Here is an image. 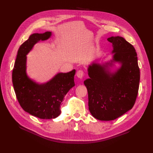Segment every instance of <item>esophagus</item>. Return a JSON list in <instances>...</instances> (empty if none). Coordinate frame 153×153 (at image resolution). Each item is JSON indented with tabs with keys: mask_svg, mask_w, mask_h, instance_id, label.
<instances>
[{
	"mask_svg": "<svg viewBox=\"0 0 153 153\" xmlns=\"http://www.w3.org/2000/svg\"><path fill=\"white\" fill-rule=\"evenodd\" d=\"M76 76L78 78L82 79L83 77L84 76V71L83 70H78L76 73Z\"/></svg>",
	"mask_w": 153,
	"mask_h": 153,
	"instance_id": "obj_1",
	"label": "esophagus"
}]
</instances>
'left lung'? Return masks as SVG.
<instances>
[{
    "label": "left lung",
    "instance_id": "1",
    "mask_svg": "<svg viewBox=\"0 0 153 153\" xmlns=\"http://www.w3.org/2000/svg\"><path fill=\"white\" fill-rule=\"evenodd\" d=\"M107 40L112 43V60L89 65V78L84 82L88 92L89 111L94 118L102 121L115 120L133 108L140 80L134 46L120 36L110 37ZM116 61L121 66L112 73L108 67Z\"/></svg>",
    "mask_w": 153,
    "mask_h": 153
}]
</instances>
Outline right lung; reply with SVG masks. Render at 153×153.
<instances>
[{"instance_id":"add662e5","label":"right lung","mask_w":153,"mask_h":153,"mask_svg":"<svg viewBox=\"0 0 153 153\" xmlns=\"http://www.w3.org/2000/svg\"><path fill=\"white\" fill-rule=\"evenodd\" d=\"M51 35L50 31L31 35L19 47L12 71L13 87L19 105L25 112L40 119H52L59 116L65 95L75 85V70L58 73L43 84L35 82L27 76L26 55L35 43L48 39Z\"/></svg>"}]
</instances>
